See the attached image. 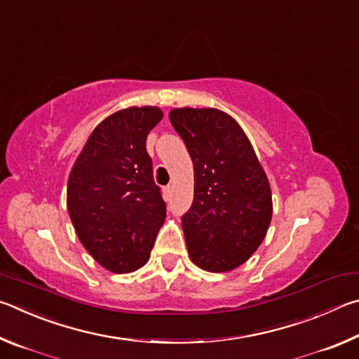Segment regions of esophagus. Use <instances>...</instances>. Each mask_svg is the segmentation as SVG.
Segmentation results:
<instances>
[{
	"label": "esophagus",
	"instance_id": "34e87169",
	"mask_svg": "<svg viewBox=\"0 0 359 359\" xmlns=\"http://www.w3.org/2000/svg\"><path fill=\"white\" fill-rule=\"evenodd\" d=\"M170 196H172V186H165L163 187V197L168 200Z\"/></svg>",
	"mask_w": 359,
	"mask_h": 359
}]
</instances>
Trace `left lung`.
<instances>
[{
	"label": "left lung",
	"mask_w": 359,
	"mask_h": 359,
	"mask_svg": "<svg viewBox=\"0 0 359 359\" xmlns=\"http://www.w3.org/2000/svg\"><path fill=\"white\" fill-rule=\"evenodd\" d=\"M168 118L194 163V202L181 219L191 260L206 271H230L259 249L271 222L266 173L227 113L186 107Z\"/></svg>",
	"instance_id": "1"
}]
</instances>
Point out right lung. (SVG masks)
Returning <instances> with one entry per match:
<instances>
[{
  "label": "right lung",
  "mask_w": 359,
  "mask_h": 359,
  "mask_svg": "<svg viewBox=\"0 0 359 359\" xmlns=\"http://www.w3.org/2000/svg\"><path fill=\"white\" fill-rule=\"evenodd\" d=\"M157 107H129L91 132L67 181V210L80 243L111 273H130L149 260L165 221L147 151Z\"/></svg>",
  "instance_id": "obj_1"
}]
</instances>
